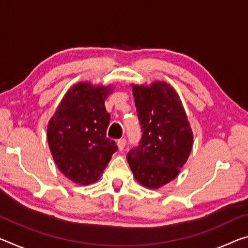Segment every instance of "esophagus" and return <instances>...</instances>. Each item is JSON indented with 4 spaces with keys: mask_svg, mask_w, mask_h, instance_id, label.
<instances>
[{
    "mask_svg": "<svg viewBox=\"0 0 248 248\" xmlns=\"http://www.w3.org/2000/svg\"><path fill=\"white\" fill-rule=\"evenodd\" d=\"M117 144H118V148H119L120 151H124V147H125V139H119L117 141Z\"/></svg>",
    "mask_w": 248,
    "mask_h": 248,
    "instance_id": "obj_1",
    "label": "esophagus"
}]
</instances>
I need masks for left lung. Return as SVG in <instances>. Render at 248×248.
<instances>
[{
  "label": "left lung",
  "instance_id": "obj_1",
  "mask_svg": "<svg viewBox=\"0 0 248 248\" xmlns=\"http://www.w3.org/2000/svg\"><path fill=\"white\" fill-rule=\"evenodd\" d=\"M142 137L127 160L135 179L148 188H159L179 175L188 159L193 132L178 93L166 81L132 84Z\"/></svg>",
  "mask_w": 248,
  "mask_h": 248
}]
</instances>
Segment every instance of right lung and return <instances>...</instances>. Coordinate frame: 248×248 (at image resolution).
<instances>
[{
	"label": "right lung",
	"instance_id": "1",
	"mask_svg": "<svg viewBox=\"0 0 248 248\" xmlns=\"http://www.w3.org/2000/svg\"><path fill=\"white\" fill-rule=\"evenodd\" d=\"M111 85L80 81L65 93L47 125V141L57 168L74 183H95L117 151L107 138L110 115L105 100Z\"/></svg>",
	"mask_w": 248,
	"mask_h": 248
}]
</instances>
